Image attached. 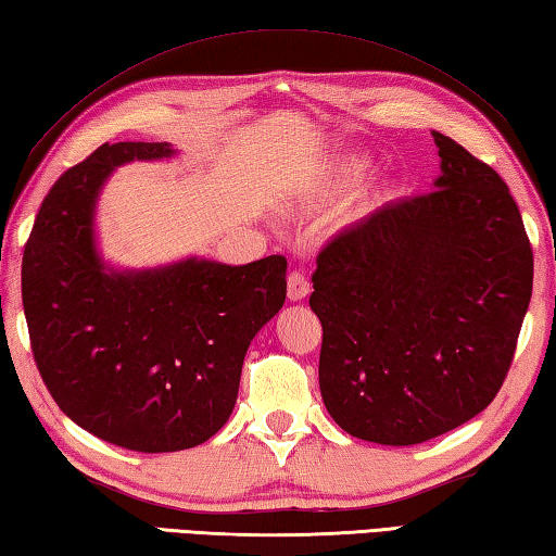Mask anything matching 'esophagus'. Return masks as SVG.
Listing matches in <instances>:
<instances>
[{
	"mask_svg": "<svg viewBox=\"0 0 556 556\" xmlns=\"http://www.w3.org/2000/svg\"><path fill=\"white\" fill-rule=\"evenodd\" d=\"M309 290H312L309 278L302 274V270H298V268L290 270V276H288V298L292 302L305 300L309 295Z\"/></svg>",
	"mask_w": 556,
	"mask_h": 556,
	"instance_id": "34e87169",
	"label": "esophagus"
}]
</instances>
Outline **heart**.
<instances>
[{
    "instance_id": "obj_1",
    "label": "heart",
    "mask_w": 556,
    "mask_h": 556,
    "mask_svg": "<svg viewBox=\"0 0 556 556\" xmlns=\"http://www.w3.org/2000/svg\"><path fill=\"white\" fill-rule=\"evenodd\" d=\"M365 169H368V162H365V156L349 154L339 164V172H337L339 174V181L341 184H349V181L361 179V176L365 174Z\"/></svg>"
}]
</instances>
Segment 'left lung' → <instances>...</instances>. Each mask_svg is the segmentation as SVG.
<instances>
[{"mask_svg":"<svg viewBox=\"0 0 556 556\" xmlns=\"http://www.w3.org/2000/svg\"><path fill=\"white\" fill-rule=\"evenodd\" d=\"M433 191L319 251V390L345 433L416 445L494 402L532 295V249L504 179L433 132Z\"/></svg>","mask_w":556,"mask_h":556,"instance_id":"8db88e82","label":"left lung"}]
</instances>
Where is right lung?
I'll return each mask as SVG.
<instances>
[{
  "mask_svg": "<svg viewBox=\"0 0 556 556\" xmlns=\"http://www.w3.org/2000/svg\"><path fill=\"white\" fill-rule=\"evenodd\" d=\"M174 154L169 142L93 150L50 188L21 266L30 351L52 400L84 431L138 453L195 447L227 424L249 343L288 288L286 256L140 270L101 258L103 184L123 164Z\"/></svg>",
  "mask_w": 556,
  "mask_h": 556,
  "instance_id": "obj_1",
  "label": "right lung"
}]
</instances>
